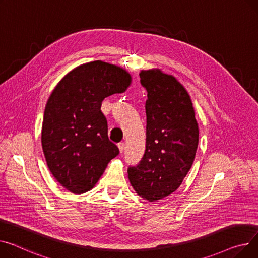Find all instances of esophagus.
I'll return each instance as SVG.
<instances>
[{
  "instance_id": "obj_1",
  "label": "esophagus",
  "mask_w": 258,
  "mask_h": 258,
  "mask_svg": "<svg viewBox=\"0 0 258 258\" xmlns=\"http://www.w3.org/2000/svg\"><path fill=\"white\" fill-rule=\"evenodd\" d=\"M124 147H125V145H124V143H123V142H120V143H118V148H119L120 153H122V152H123Z\"/></svg>"
}]
</instances>
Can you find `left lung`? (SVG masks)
<instances>
[{"instance_id": "1", "label": "left lung", "mask_w": 258, "mask_h": 258, "mask_svg": "<svg viewBox=\"0 0 258 258\" xmlns=\"http://www.w3.org/2000/svg\"><path fill=\"white\" fill-rule=\"evenodd\" d=\"M139 76L147 91L146 148L127 173L136 193L152 202L181 184L195 159L199 130L190 95L173 76L160 70Z\"/></svg>"}]
</instances>
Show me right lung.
Masks as SVG:
<instances>
[{"mask_svg":"<svg viewBox=\"0 0 258 258\" xmlns=\"http://www.w3.org/2000/svg\"><path fill=\"white\" fill-rule=\"evenodd\" d=\"M131 82L123 68L98 60L68 73L48 97L42 149L51 174L72 193L90 191L119 154L108 138V122L100 107L106 97L124 92Z\"/></svg>","mask_w":258,"mask_h":258,"instance_id":"1","label":"right lung"}]
</instances>
